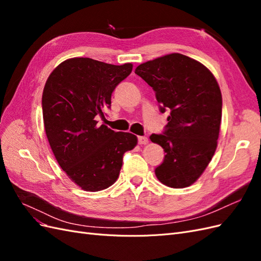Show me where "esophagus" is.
<instances>
[{
    "instance_id": "1",
    "label": "esophagus",
    "mask_w": 261,
    "mask_h": 261,
    "mask_svg": "<svg viewBox=\"0 0 261 261\" xmlns=\"http://www.w3.org/2000/svg\"><path fill=\"white\" fill-rule=\"evenodd\" d=\"M138 144L139 145H147L148 144V138L146 136H139L138 137Z\"/></svg>"
}]
</instances>
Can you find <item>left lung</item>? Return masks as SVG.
I'll list each match as a JSON object with an SVG mask.
<instances>
[{
    "mask_svg": "<svg viewBox=\"0 0 261 261\" xmlns=\"http://www.w3.org/2000/svg\"><path fill=\"white\" fill-rule=\"evenodd\" d=\"M135 73L152 87L160 111L170 110L163 134L150 136L165 152L155 176L172 188L191 186L218 145L222 94L216 77L200 62L179 53L143 63Z\"/></svg>",
    "mask_w": 261,
    "mask_h": 261,
    "instance_id": "left-lung-1",
    "label": "left lung"
}]
</instances>
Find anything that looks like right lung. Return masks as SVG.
<instances>
[{
  "label": "right lung",
  "mask_w": 261,
  "mask_h": 261,
  "mask_svg": "<svg viewBox=\"0 0 261 261\" xmlns=\"http://www.w3.org/2000/svg\"><path fill=\"white\" fill-rule=\"evenodd\" d=\"M132 63L112 65L73 58L54 68L42 93L46 137L60 167L76 185L98 192L113 185L126 151L137 137L98 125L97 115L111 107L115 87L127 77Z\"/></svg>",
  "instance_id": "obj_1"
}]
</instances>
